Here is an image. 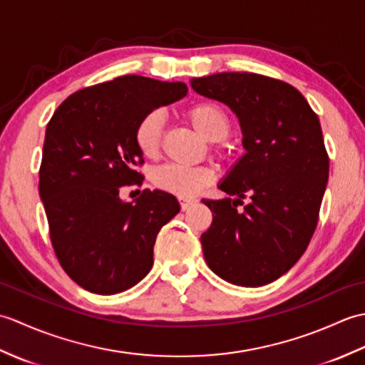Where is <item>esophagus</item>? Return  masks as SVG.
<instances>
[{
  "instance_id": "1",
  "label": "esophagus",
  "mask_w": 365,
  "mask_h": 365,
  "mask_svg": "<svg viewBox=\"0 0 365 365\" xmlns=\"http://www.w3.org/2000/svg\"><path fill=\"white\" fill-rule=\"evenodd\" d=\"M178 202H180V208L185 212V210H188V208H190L192 204H195V200H192V199H187V197H178Z\"/></svg>"
}]
</instances>
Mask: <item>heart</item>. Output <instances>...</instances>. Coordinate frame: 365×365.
Listing matches in <instances>:
<instances>
[{
    "mask_svg": "<svg viewBox=\"0 0 365 365\" xmlns=\"http://www.w3.org/2000/svg\"><path fill=\"white\" fill-rule=\"evenodd\" d=\"M185 118L207 141L213 143V152L218 157H226L227 145L222 143V139L230 133V119L222 106L213 102H200L190 106ZM163 135H165L163 114L157 110L144 114L136 123L133 135L138 150L145 158H155L160 153ZM213 178L215 170L210 166H183L175 163H166L150 173V180L155 187L180 197L197 195L200 190L213 182Z\"/></svg>",
    "mask_w": 365,
    "mask_h": 365,
    "instance_id": "obj_1",
    "label": "heart"
}]
</instances>
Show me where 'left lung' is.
<instances>
[{"label": "left lung", "instance_id": "1", "mask_svg": "<svg viewBox=\"0 0 365 365\" xmlns=\"http://www.w3.org/2000/svg\"><path fill=\"white\" fill-rule=\"evenodd\" d=\"M191 88L237 114L246 149L220 183L229 197L202 200L213 215L205 262L230 284L267 285L299 260L319 222L329 175L320 120L298 89L259 73H215Z\"/></svg>", "mask_w": 365, "mask_h": 365}]
</instances>
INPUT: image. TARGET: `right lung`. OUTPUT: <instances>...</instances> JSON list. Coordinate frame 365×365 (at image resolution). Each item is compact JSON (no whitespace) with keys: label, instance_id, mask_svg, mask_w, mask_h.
Masks as SVG:
<instances>
[{"label":"right lung","instance_id":"obj_1","mask_svg":"<svg viewBox=\"0 0 365 365\" xmlns=\"http://www.w3.org/2000/svg\"><path fill=\"white\" fill-rule=\"evenodd\" d=\"M187 92L185 83L123 75L76 91L46 125L38 195L54 254L84 290L120 293L150 271L155 238L180 205L160 190H144L135 202L119 191L144 180L133 138L139 119Z\"/></svg>","mask_w":365,"mask_h":365}]
</instances>
